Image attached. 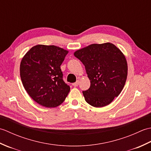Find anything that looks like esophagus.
I'll list each match as a JSON object with an SVG mask.
<instances>
[{
    "instance_id": "1",
    "label": "esophagus",
    "mask_w": 151,
    "mask_h": 151,
    "mask_svg": "<svg viewBox=\"0 0 151 151\" xmlns=\"http://www.w3.org/2000/svg\"><path fill=\"white\" fill-rule=\"evenodd\" d=\"M79 83H80L79 81H76V82L73 83V86H75V87H76V86H78Z\"/></svg>"
}]
</instances>
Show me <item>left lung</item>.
<instances>
[{
    "label": "left lung",
    "mask_w": 151,
    "mask_h": 151,
    "mask_svg": "<svg viewBox=\"0 0 151 151\" xmlns=\"http://www.w3.org/2000/svg\"><path fill=\"white\" fill-rule=\"evenodd\" d=\"M74 55L84 65L90 81V88L82 91L86 101L96 108L110 104L127 81L128 66L123 53L115 45L105 43L91 44Z\"/></svg>",
    "instance_id": "1"
}]
</instances>
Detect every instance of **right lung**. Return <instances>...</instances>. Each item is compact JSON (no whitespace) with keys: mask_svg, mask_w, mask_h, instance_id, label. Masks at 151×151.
Listing matches in <instances>:
<instances>
[{"mask_svg":"<svg viewBox=\"0 0 151 151\" xmlns=\"http://www.w3.org/2000/svg\"><path fill=\"white\" fill-rule=\"evenodd\" d=\"M68 51L54 45H37L28 51L20 64L25 90L37 103L47 108L58 106L70 87L63 81L60 65Z\"/></svg>","mask_w":151,"mask_h":151,"instance_id":"add662e5","label":"right lung"}]
</instances>
